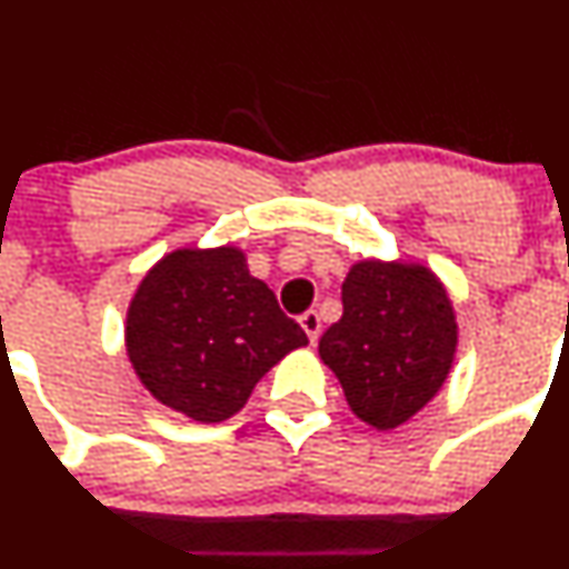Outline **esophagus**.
<instances>
[{
	"instance_id": "esophagus-1",
	"label": "esophagus",
	"mask_w": 569,
	"mask_h": 569,
	"mask_svg": "<svg viewBox=\"0 0 569 569\" xmlns=\"http://www.w3.org/2000/svg\"><path fill=\"white\" fill-rule=\"evenodd\" d=\"M300 325H302V330H306V336L311 338V343L317 341L319 338V332H321V317L317 311H306L300 317Z\"/></svg>"
}]
</instances>
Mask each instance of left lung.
<instances>
[{"label": "left lung", "mask_w": 569, "mask_h": 569, "mask_svg": "<svg viewBox=\"0 0 569 569\" xmlns=\"http://www.w3.org/2000/svg\"><path fill=\"white\" fill-rule=\"evenodd\" d=\"M341 297L343 317L321 336L319 358L349 410L388 432L443 388L460 343L455 302L427 263L401 258L355 261Z\"/></svg>", "instance_id": "1"}]
</instances>
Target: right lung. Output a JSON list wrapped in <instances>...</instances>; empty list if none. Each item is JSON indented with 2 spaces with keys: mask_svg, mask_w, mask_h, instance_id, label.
<instances>
[{
  "mask_svg": "<svg viewBox=\"0 0 569 569\" xmlns=\"http://www.w3.org/2000/svg\"><path fill=\"white\" fill-rule=\"evenodd\" d=\"M123 338L146 391L198 423L237 416L256 382L308 343L237 244L164 252L134 289Z\"/></svg>",
  "mask_w": 569,
  "mask_h": 569,
  "instance_id": "add662e5",
  "label": "right lung"
}]
</instances>
